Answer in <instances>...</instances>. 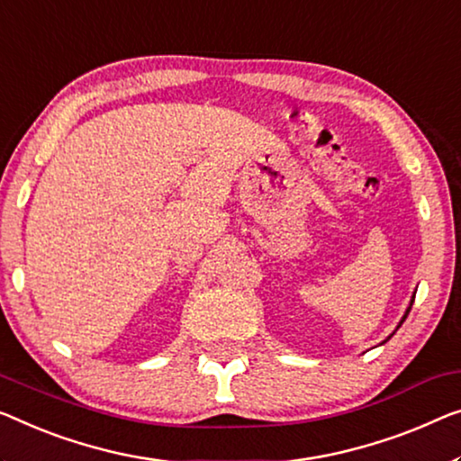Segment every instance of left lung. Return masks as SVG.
Returning a JSON list of instances; mask_svg holds the SVG:
<instances>
[{
	"label": "left lung",
	"instance_id": "left-lung-1",
	"mask_svg": "<svg viewBox=\"0 0 461 461\" xmlns=\"http://www.w3.org/2000/svg\"><path fill=\"white\" fill-rule=\"evenodd\" d=\"M411 304H414V296H411V302H410V306H408V311H406V314H403V319H402V322H403V321H406V317H408V314H410V308H411ZM402 322H400V325H397V327H402Z\"/></svg>",
	"mask_w": 461,
	"mask_h": 461
}]
</instances>
